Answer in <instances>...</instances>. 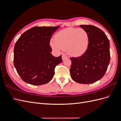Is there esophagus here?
<instances>
[{
    "label": "esophagus",
    "mask_w": 121,
    "mask_h": 121,
    "mask_svg": "<svg viewBox=\"0 0 121 121\" xmlns=\"http://www.w3.org/2000/svg\"><path fill=\"white\" fill-rule=\"evenodd\" d=\"M68 58V57L65 54H63V56H62V59H63V60L66 59V58Z\"/></svg>",
    "instance_id": "34e87169"
}]
</instances>
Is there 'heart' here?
<instances>
[{
  "label": "heart",
  "instance_id": "obj_1",
  "mask_svg": "<svg viewBox=\"0 0 121 121\" xmlns=\"http://www.w3.org/2000/svg\"><path fill=\"white\" fill-rule=\"evenodd\" d=\"M50 45L55 50H67L73 56H80L86 52L89 43V35L83 29L68 28L55 35Z\"/></svg>",
  "mask_w": 121,
  "mask_h": 121
}]
</instances>
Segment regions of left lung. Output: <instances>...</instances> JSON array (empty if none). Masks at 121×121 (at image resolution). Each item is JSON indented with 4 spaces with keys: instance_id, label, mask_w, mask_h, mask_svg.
<instances>
[{
    "instance_id": "left-lung-1",
    "label": "left lung",
    "mask_w": 121,
    "mask_h": 121,
    "mask_svg": "<svg viewBox=\"0 0 121 121\" xmlns=\"http://www.w3.org/2000/svg\"><path fill=\"white\" fill-rule=\"evenodd\" d=\"M89 35L86 52L78 57H71L72 79L80 84H91L103 77L110 61L109 41L103 31L93 25H80Z\"/></svg>"
}]
</instances>
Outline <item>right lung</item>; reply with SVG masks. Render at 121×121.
Returning <instances> with one entry per match:
<instances>
[{
  "label": "right lung",
  "mask_w": 121,
  "mask_h": 121,
  "mask_svg": "<svg viewBox=\"0 0 121 121\" xmlns=\"http://www.w3.org/2000/svg\"><path fill=\"white\" fill-rule=\"evenodd\" d=\"M60 26L34 27L25 32L14 47L13 64L21 79L33 85L50 82L54 69L62 61L61 56L54 57L49 43Z\"/></svg>",
  "instance_id": "right-lung-1"
}]
</instances>
